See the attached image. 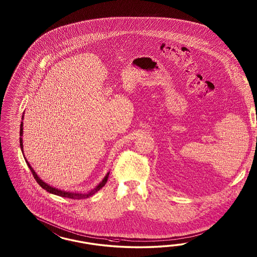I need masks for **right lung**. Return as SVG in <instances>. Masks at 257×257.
I'll list each match as a JSON object with an SVG mask.
<instances>
[{
    "instance_id": "1",
    "label": "right lung",
    "mask_w": 257,
    "mask_h": 257,
    "mask_svg": "<svg viewBox=\"0 0 257 257\" xmlns=\"http://www.w3.org/2000/svg\"><path fill=\"white\" fill-rule=\"evenodd\" d=\"M24 115H23V119H24ZM23 135H24V122L22 121V122H21V129H20V145H21V150H22V152H23V154H24ZM24 159H25V162H26V164H27V166L29 167L30 171H31L32 173H33V175H34V178L37 180V182H38V184H39L40 187H42L43 189H45L47 192H49V193L57 195V196L64 197V198H70V199H74V200L86 199V198H88V197H90V196H92V195L95 194L96 192H98V191L101 189V187H103V186L106 184L107 179H108L109 172H107V173H106V175L104 176V178L102 179V181L99 183V185H97L96 187H94V188H92L91 190L87 191V192H76V191H74V192H73V191H65V190L58 189V188H56V187H52V186H50L49 184L45 183L44 181H42V180L40 179V177H39V175L37 174V172L34 171V169L32 168L31 165H30L29 162L26 160V157H25V156H24Z\"/></svg>"
}]
</instances>
